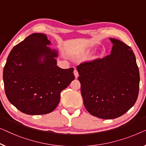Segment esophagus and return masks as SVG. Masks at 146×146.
<instances>
[{
  "label": "esophagus",
  "mask_w": 146,
  "mask_h": 146,
  "mask_svg": "<svg viewBox=\"0 0 146 146\" xmlns=\"http://www.w3.org/2000/svg\"><path fill=\"white\" fill-rule=\"evenodd\" d=\"M73 73H74V75H75V78L77 79V78L79 77V73H78V71L76 69H74Z\"/></svg>",
  "instance_id": "34e87169"
}]
</instances>
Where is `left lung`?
<instances>
[{
	"mask_svg": "<svg viewBox=\"0 0 146 146\" xmlns=\"http://www.w3.org/2000/svg\"><path fill=\"white\" fill-rule=\"evenodd\" d=\"M110 55L81 63L77 69L84 107L104 119L121 116L134 105L139 92L140 73L131 48L117 39Z\"/></svg>",
	"mask_w": 146,
	"mask_h": 146,
	"instance_id": "8db88e82",
	"label": "left lung"
}]
</instances>
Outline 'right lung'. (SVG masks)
<instances>
[{
  "label": "right lung",
  "instance_id": "add662e5",
  "mask_svg": "<svg viewBox=\"0 0 146 146\" xmlns=\"http://www.w3.org/2000/svg\"><path fill=\"white\" fill-rule=\"evenodd\" d=\"M49 44L46 35H30L13 48L4 67L7 98L25 114L52 112L59 104L61 92L75 79L73 67L57 66L58 52Z\"/></svg>",
  "mask_w": 146,
  "mask_h": 146
}]
</instances>
